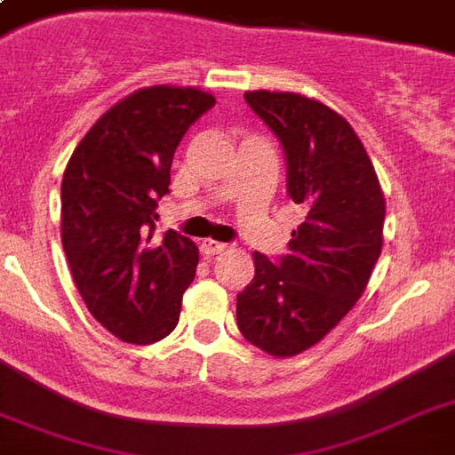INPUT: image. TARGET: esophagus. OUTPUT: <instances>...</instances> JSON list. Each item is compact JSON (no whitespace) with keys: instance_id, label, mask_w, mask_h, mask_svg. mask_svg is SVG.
<instances>
[{"instance_id":"34e87169","label":"esophagus","mask_w":455,"mask_h":455,"mask_svg":"<svg viewBox=\"0 0 455 455\" xmlns=\"http://www.w3.org/2000/svg\"><path fill=\"white\" fill-rule=\"evenodd\" d=\"M200 250H203V255H205L207 259H212V257L221 255V252H227L228 245L227 243H220V241H212V238H207V241H203Z\"/></svg>"}]
</instances>
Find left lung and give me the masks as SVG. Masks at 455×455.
I'll return each instance as SVG.
<instances>
[{
    "mask_svg": "<svg viewBox=\"0 0 455 455\" xmlns=\"http://www.w3.org/2000/svg\"><path fill=\"white\" fill-rule=\"evenodd\" d=\"M245 101L281 139L304 221L278 264L252 255L235 321L250 345L288 359L321 342L366 291L382 252L385 196L361 139L331 106L267 89L245 92Z\"/></svg>",
    "mask_w": 455,
    "mask_h": 455,
    "instance_id": "1",
    "label": "left lung"
}]
</instances>
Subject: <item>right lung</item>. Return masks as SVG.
<instances>
[{
  "mask_svg": "<svg viewBox=\"0 0 455 455\" xmlns=\"http://www.w3.org/2000/svg\"><path fill=\"white\" fill-rule=\"evenodd\" d=\"M212 106L198 87L137 89L92 124L63 172L68 267L92 316L123 342L151 345L179 323L198 248L177 231L156 241V210L179 141Z\"/></svg>",
  "mask_w": 455,
  "mask_h": 455,
  "instance_id": "obj_1",
  "label": "right lung"
}]
</instances>
